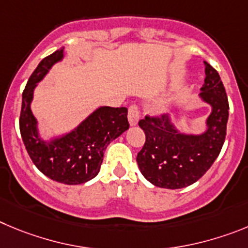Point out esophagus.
I'll return each mask as SVG.
<instances>
[{"label": "esophagus", "mask_w": 248, "mask_h": 248, "mask_svg": "<svg viewBox=\"0 0 248 248\" xmlns=\"http://www.w3.org/2000/svg\"><path fill=\"white\" fill-rule=\"evenodd\" d=\"M128 120L131 126H135L137 124L138 120H140V108L136 104L131 105L128 108Z\"/></svg>", "instance_id": "1"}]
</instances>
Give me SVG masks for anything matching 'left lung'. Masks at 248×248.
Segmentation results:
<instances>
[{
    "label": "left lung",
    "mask_w": 248,
    "mask_h": 248,
    "mask_svg": "<svg viewBox=\"0 0 248 248\" xmlns=\"http://www.w3.org/2000/svg\"><path fill=\"white\" fill-rule=\"evenodd\" d=\"M205 80L200 93L211 105L207 129L202 135L178 132L167 115L148 116L138 124L146 142L138 152L137 164L148 182L159 188L180 189L194 184L206 173L220 155L226 137L229 101L217 71L206 62Z\"/></svg>",
    "instance_id": "8db88e82"
}]
</instances>
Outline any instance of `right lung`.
<instances>
[{"label":"right lung","instance_id":"add662e5","mask_svg":"<svg viewBox=\"0 0 248 248\" xmlns=\"http://www.w3.org/2000/svg\"><path fill=\"white\" fill-rule=\"evenodd\" d=\"M64 48L48 55L37 66L22 93L19 129L31 159L39 170L58 183L82 184L97 175L111 140L128 129L126 108H97L78 128L60 138L44 142L38 136L37 120L31 111L33 90L52 65L63 58Z\"/></svg>","mask_w":248,"mask_h":248}]
</instances>
